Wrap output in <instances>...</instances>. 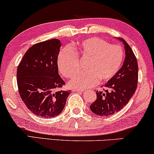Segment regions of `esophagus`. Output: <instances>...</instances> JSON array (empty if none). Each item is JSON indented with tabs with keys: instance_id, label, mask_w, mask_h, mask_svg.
Listing matches in <instances>:
<instances>
[{
	"instance_id": "esophagus-1",
	"label": "esophagus",
	"mask_w": 154,
	"mask_h": 154,
	"mask_svg": "<svg viewBox=\"0 0 154 154\" xmlns=\"http://www.w3.org/2000/svg\"><path fill=\"white\" fill-rule=\"evenodd\" d=\"M84 90L83 89H73V91H78V92H82Z\"/></svg>"
}]
</instances>
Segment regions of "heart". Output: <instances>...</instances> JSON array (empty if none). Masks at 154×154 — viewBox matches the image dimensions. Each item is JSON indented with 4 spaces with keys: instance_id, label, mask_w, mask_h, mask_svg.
<instances>
[{
    "instance_id": "obj_1",
    "label": "heart",
    "mask_w": 154,
    "mask_h": 154,
    "mask_svg": "<svg viewBox=\"0 0 154 154\" xmlns=\"http://www.w3.org/2000/svg\"><path fill=\"white\" fill-rule=\"evenodd\" d=\"M67 46L60 52L57 63L60 71L67 77H72L77 69V54L89 60L87 72H78L70 80L74 88L85 89L100 82L109 81L119 71L124 58L123 48L118 45H110L100 38H88L74 46Z\"/></svg>"
}]
</instances>
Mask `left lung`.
Listing matches in <instances>:
<instances>
[{
  "mask_svg": "<svg viewBox=\"0 0 154 154\" xmlns=\"http://www.w3.org/2000/svg\"><path fill=\"white\" fill-rule=\"evenodd\" d=\"M117 39L124 44L125 60L117 74L104 85V91H97V100L90 105V109L99 116L112 115L123 109L137 87V58L127 42L124 39Z\"/></svg>",
  "mask_w": 154,
  "mask_h": 154,
  "instance_id": "left-lung-1",
  "label": "left lung"
}]
</instances>
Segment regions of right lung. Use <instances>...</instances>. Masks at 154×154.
<instances>
[{"label": "right lung", "instance_id": "1", "mask_svg": "<svg viewBox=\"0 0 154 154\" xmlns=\"http://www.w3.org/2000/svg\"><path fill=\"white\" fill-rule=\"evenodd\" d=\"M57 39L39 42L27 50L17 69L18 91L27 108L39 117L60 114L71 91L61 88L65 82L58 74L61 48Z\"/></svg>", "mask_w": 154, "mask_h": 154}]
</instances>
